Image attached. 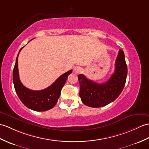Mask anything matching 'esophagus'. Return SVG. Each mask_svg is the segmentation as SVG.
Listing matches in <instances>:
<instances>
[{
	"label": "esophagus",
	"instance_id": "34e87169",
	"mask_svg": "<svg viewBox=\"0 0 149 149\" xmlns=\"http://www.w3.org/2000/svg\"><path fill=\"white\" fill-rule=\"evenodd\" d=\"M81 68H80L79 67H75L74 68V72H75V74H79L81 72Z\"/></svg>",
	"mask_w": 149,
	"mask_h": 149
}]
</instances>
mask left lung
<instances>
[{"instance_id":"8db88e82","label":"left lung","mask_w":149,"mask_h":149,"mask_svg":"<svg viewBox=\"0 0 149 149\" xmlns=\"http://www.w3.org/2000/svg\"><path fill=\"white\" fill-rule=\"evenodd\" d=\"M127 74L124 53L120 49L116 60L115 71L108 81L98 84L89 80L83 74H79V96L82 103L88 107L98 108L112 102L121 93L126 83Z\"/></svg>"}]
</instances>
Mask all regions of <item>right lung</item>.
<instances>
[{"instance_id":"1","label":"right lung","mask_w":149,"mask_h":149,"mask_svg":"<svg viewBox=\"0 0 149 149\" xmlns=\"http://www.w3.org/2000/svg\"><path fill=\"white\" fill-rule=\"evenodd\" d=\"M23 47L21 48L16 57L15 65L13 69V80L16 93L21 102L27 108L38 112L46 111L56 104L61 94V89L66 82L68 76L72 72V70L60 76L53 84L46 89L40 91L30 90L22 84L19 77L18 55Z\"/></svg>"}]
</instances>
